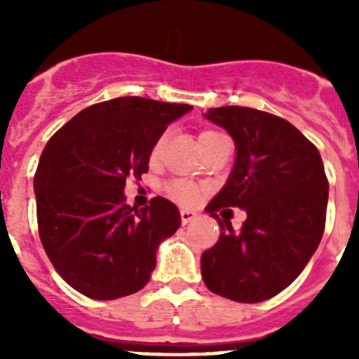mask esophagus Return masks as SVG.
Listing matches in <instances>:
<instances>
[{"mask_svg":"<svg viewBox=\"0 0 359 359\" xmlns=\"http://www.w3.org/2000/svg\"><path fill=\"white\" fill-rule=\"evenodd\" d=\"M180 214H182V223L183 224H189V223H192V221H194V212L192 210H187V208H183L182 212H180Z\"/></svg>","mask_w":359,"mask_h":359,"instance_id":"obj_1","label":"esophagus"}]
</instances>
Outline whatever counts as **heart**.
Masks as SVG:
<instances>
[{
  "label": "heart",
  "mask_w": 359,
  "mask_h": 359,
  "mask_svg": "<svg viewBox=\"0 0 359 359\" xmlns=\"http://www.w3.org/2000/svg\"><path fill=\"white\" fill-rule=\"evenodd\" d=\"M214 136H219V133L203 131L201 135H199V140H207V138H214ZM161 145H163V138L158 142L154 151H152V158H156L158 154H160ZM169 194L180 203H192L196 198H198V187L192 185V183L189 182H174L169 185Z\"/></svg>",
  "instance_id": "obj_1"
}]
</instances>
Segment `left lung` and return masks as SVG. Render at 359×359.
Segmentation results:
<instances>
[{
  "instance_id": "obj_1",
  "label": "left lung",
  "mask_w": 359,
  "mask_h": 359,
  "mask_svg": "<svg viewBox=\"0 0 359 359\" xmlns=\"http://www.w3.org/2000/svg\"><path fill=\"white\" fill-rule=\"evenodd\" d=\"M205 118L236 144L226 183L205 210L221 236L203 252L201 277L215 294L257 304L286 290L318 248L325 228L329 183L315 145L287 120L252 107H212ZM247 212L239 232L219 208Z\"/></svg>"
}]
</instances>
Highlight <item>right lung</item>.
Listing matches in <instances>:
<instances>
[{
    "label": "right lung",
    "mask_w": 359,
    "mask_h": 359,
    "mask_svg": "<svg viewBox=\"0 0 359 359\" xmlns=\"http://www.w3.org/2000/svg\"><path fill=\"white\" fill-rule=\"evenodd\" d=\"M189 111V104L120 97L86 107L50 138L34 177L37 224L44 252L73 290L115 300L149 282L182 215L165 198L129 207L126 180L147 172L167 126Z\"/></svg>",
    "instance_id": "1"
}]
</instances>
